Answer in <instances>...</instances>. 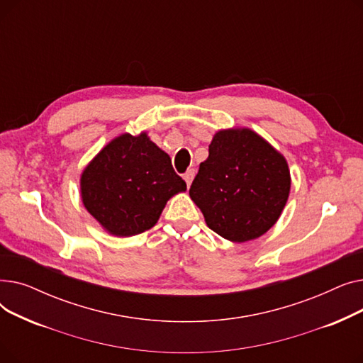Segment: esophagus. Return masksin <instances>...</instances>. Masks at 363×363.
I'll use <instances>...</instances> for the list:
<instances>
[{
	"label": "esophagus",
	"mask_w": 363,
	"mask_h": 363,
	"mask_svg": "<svg viewBox=\"0 0 363 363\" xmlns=\"http://www.w3.org/2000/svg\"><path fill=\"white\" fill-rule=\"evenodd\" d=\"M194 175H196V170H194V169L186 170V174L184 175V179H185V182H186L188 186L191 185V182H193V179H194Z\"/></svg>",
	"instance_id": "34e87169"
}]
</instances>
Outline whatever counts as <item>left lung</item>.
I'll return each mask as SVG.
<instances>
[{"mask_svg": "<svg viewBox=\"0 0 363 363\" xmlns=\"http://www.w3.org/2000/svg\"><path fill=\"white\" fill-rule=\"evenodd\" d=\"M290 186V169L281 152L255 130L233 128L215 133L189 197L212 231L245 242L277 223Z\"/></svg>", "mask_w": 363, "mask_h": 363, "instance_id": "1", "label": "left lung"}]
</instances>
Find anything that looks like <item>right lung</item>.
Returning a JSON list of instances; mask_svg holds the SVG:
<instances>
[{
	"instance_id": "1",
	"label": "right lung",
	"mask_w": 363,
	"mask_h": 363,
	"mask_svg": "<svg viewBox=\"0 0 363 363\" xmlns=\"http://www.w3.org/2000/svg\"><path fill=\"white\" fill-rule=\"evenodd\" d=\"M186 189L167 152L147 132L111 140L81 175V197L91 216L116 237L155 226L170 197Z\"/></svg>"
}]
</instances>
